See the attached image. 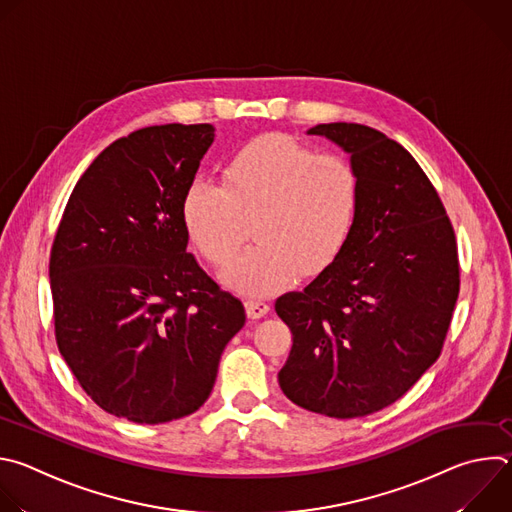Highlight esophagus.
Segmentation results:
<instances>
[{"label":"esophagus","mask_w":512,"mask_h":512,"mask_svg":"<svg viewBox=\"0 0 512 512\" xmlns=\"http://www.w3.org/2000/svg\"><path fill=\"white\" fill-rule=\"evenodd\" d=\"M245 308H247V316L253 318V320L263 318L269 312V304L265 300H259V298H249L245 302Z\"/></svg>","instance_id":"1"}]
</instances>
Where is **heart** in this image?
Listing matches in <instances>:
<instances>
[{
	"label": "heart",
	"instance_id": "heart-1",
	"mask_svg": "<svg viewBox=\"0 0 512 512\" xmlns=\"http://www.w3.org/2000/svg\"><path fill=\"white\" fill-rule=\"evenodd\" d=\"M362 186L342 156L318 154L285 135L249 141L221 170V184L196 174L184 186L180 216L200 255L225 267L253 218L257 241L225 273L253 296L273 294L302 275H318L346 249L360 214Z\"/></svg>",
	"mask_w": 512,
	"mask_h": 512
}]
</instances>
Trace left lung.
Here are the masks:
<instances>
[{"instance_id":"1","label":"left lung","mask_w":512,"mask_h":512,"mask_svg":"<svg viewBox=\"0 0 512 512\" xmlns=\"http://www.w3.org/2000/svg\"><path fill=\"white\" fill-rule=\"evenodd\" d=\"M350 154L362 200L340 257L306 289L275 300L291 330L279 387L338 419L403 397L442 354L460 294L458 245L427 174L401 143L360 123H322Z\"/></svg>"}]
</instances>
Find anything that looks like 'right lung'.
I'll return each mask as SVG.
<instances>
[{"label": "right lung", "instance_id": "obj_1", "mask_svg": "<svg viewBox=\"0 0 512 512\" xmlns=\"http://www.w3.org/2000/svg\"><path fill=\"white\" fill-rule=\"evenodd\" d=\"M212 139L208 123L115 139L79 178L54 235L58 350L101 409L135 423L194 413L247 320L186 251L180 198Z\"/></svg>", "mask_w": 512, "mask_h": 512}]
</instances>
